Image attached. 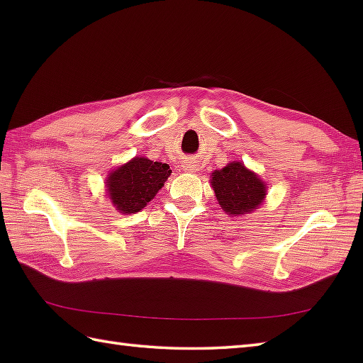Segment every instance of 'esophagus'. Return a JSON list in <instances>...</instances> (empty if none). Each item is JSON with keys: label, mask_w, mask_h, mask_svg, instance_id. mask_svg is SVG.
<instances>
[{"label": "esophagus", "mask_w": 363, "mask_h": 363, "mask_svg": "<svg viewBox=\"0 0 363 363\" xmlns=\"http://www.w3.org/2000/svg\"><path fill=\"white\" fill-rule=\"evenodd\" d=\"M186 168H187V172H191V169H195V165L191 164V162H187V164H186Z\"/></svg>", "instance_id": "obj_1"}]
</instances>
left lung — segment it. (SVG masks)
Segmentation results:
<instances>
[{"label":"left lung","instance_id":"left-lung-1","mask_svg":"<svg viewBox=\"0 0 363 363\" xmlns=\"http://www.w3.org/2000/svg\"><path fill=\"white\" fill-rule=\"evenodd\" d=\"M211 184L221 209L234 217L257 209L267 195V184L242 162H230L225 168L215 169Z\"/></svg>","mask_w":363,"mask_h":363}]
</instances>
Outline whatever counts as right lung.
Returning <instances> with one entry per match:
<instances>
[{"label": "right lung", "instance_id": "obj_1", "mask_svg": "<svg viewBox=\"0 0 363 363\" xmlns=\"http://www.w3.org/2000/svg\"><path fill=\"white\" fill-rule=\"evenodd\" d=\"M168 164L148 157H134L128 164L115 168L106 179V191L111 203L121 213L140 212L168 179Z\"/></svg>", "mask_w": 363, "mask_h": 363}]
</instances>
